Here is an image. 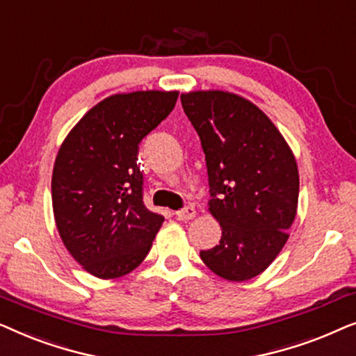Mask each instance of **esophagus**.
<instances>
[{
	"label": "esophagus",
	"mask_w": 356,
	"mask_h": 356,
	"mask_svg": "<svg viewBox=\"0 0 356 356\" xmlns=\"http://www.w3.org/2000/svg\"><path fill=\"white\" fill-rule=\"evenodd\" d=\"M175 216H177L178 220H191V218L196 216V211H194L193 206H186V207H183V209H179V211H177Z\"/></svg>",
	"instance_id": "1"
}]
</instances>
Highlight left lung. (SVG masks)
Wrapping results in <instances>:
<instances>
[{
    "label": "left lung",
    "instance_id": "left-lung-1",
    "mask_svg": "<svg viewBox=\"0 0 356 356\" xmlns=\"http://www.w3.org/2000/svg\"><path fill=\"white\" fill-rule=\"evenodd\" d=\"M201 139L209 177V211L222 238L201 259L232 282L266 270L289 240L300 177L289 144L251 102L222 90L181 95Z\"/></svg>",
    "mask_w": 356,
    "mask_h": 356
}]
</instances>
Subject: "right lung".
Returning <instances> with one entry per match:
<instances>
[{
  "label": "right lung",
  "mask_w": 356,
  "mask_h": 356,
  "mask_svg": "<svg viewBox=\"0 0 356 356\" xmlns=\"http://www.w3.org/2000/svg\"><path fill=\"white\" fill-rule=\"evenodd\" d=\"M178 92L111 95L63 143L51 178L53 213L71 256L92 275L116 279L147 256L162 213L144 206L139 144L177 104Z\"/></svg>",
  "instance_id": "obj_1"
}]
</instances>
